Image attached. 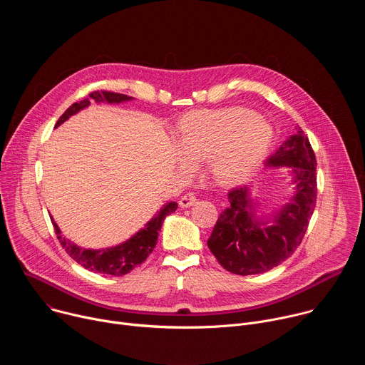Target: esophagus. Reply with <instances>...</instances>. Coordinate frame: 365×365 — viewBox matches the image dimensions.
<instances>
[{
  "mask_svg": "<svg viewBox=\"0 0 365 365\" xmlns=\"http://www.w3.org/2000/svg\"><path fill=\"white\" fill-rule=\"evenodd\" d=\"M196 200H197V199H196L195 193H193V192H187V193H185V195L179 199V205H180V207H189V206L195 205Z\"/></svg>",
  "mask_w": 365,
  "mask_h": 365,
  "instance_id": "esophagus-1",
  "label": "esophagus"
}]
</instances>
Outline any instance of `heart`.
I'll return each instance as SVG.
<instances>
[{
    "mask_svg": "<svg viewBox=\"0 0 365 365\" xmlns=\"http://www.w3.org/2000/svg\"><path fill=\"white\" fill-rule=\"evenodd\" d=\"M272 140L270 124L244 107L192 111L182 117L176 137L182 158L206 160L207 175L222 186L244 180L262 162Z\"/></svg>",
    "mask_w": 365,
    "mask_h": 365,
    "instance_id": "heart-1",
    "label": "heart"
}]
</instances>
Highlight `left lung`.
I'll list each match as a JSON object with an SVG mask.
<instances>
[{
  "instance_id": "left-lung-1",
  "label": "left lung",
  "mask_w": 365,
  "mask_h": 365,
  "mask_svg": "<svg viewBox=\"0 0 365 365\" xmlns=\"http://www.w3.org/2000/svg\"><path fill=\"white\" fill-rule=\"evenodd\" d=\"M267 159L270 168H290L296 192L273 218H255L247 186L230 190V206L220 215L207 247L218 263L240 276L259 274L287 259L300 245L317 205V158L297 128ZM273 222V226L268 222Z\"/></svg>"
}]
</instances>
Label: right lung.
<instances>
[{"instance_id":"add662e5","label":"right lung","mask_w":365,"mask_h":365,"mask_svg":"<svg viewBox=\"0 0 365 365\" xmlns=\"http://www.w3.org/2000/svg\"><path fill=\"white\" fill-rule=\"evenodd\" d=\"M93 99L96 102H107V103H120L125 101H131L133 96L124 95V93H117V92H110V91H95L89 93V98L75 102L72 106L63 113V115L58 120L56 127H59L62 123H65L69 117L75 115L81 110L86 108L91 101ZM178 210V203L176 202H169L166 203L162 210L155 214L143 230H140L135 235H133L130 240L125 242L111 247V248H103V250H86L75 242L69 241L65 238L58 227V224L51 220V224H53L55 232L58 235V240L61 245L65 248V251L75 259L78 264L82 267L93 272V273H101V274H108V276H124L138 267L143 262H145V258L151 254L154 250L155 244H158L159 232L162 230L165 218L175 212Z\"/></svg>"}]
</instances>
